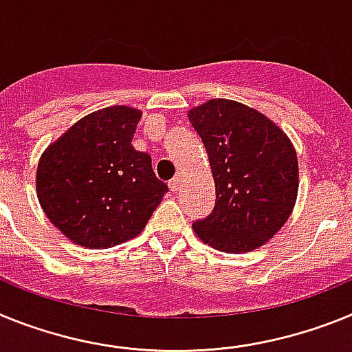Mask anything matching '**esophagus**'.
Masks as SVG:
<instances>
[{
	"label": "esophagus",
	"mask_w": 352,
	"mask_h": 352,
	"mask_svg": "<svg viewBox=\"0 0 352 352\" xmlns=\"http://www.w3.org/2000/svg\"><path fill=\"white\" fill-rule=\"evenodd\" d=\"M180 182H182V175H175L172 180H170V189H172L173 193H175V191H179Z\"/></svg>",
	"instance_id": "obj_1"
}]
</instances>
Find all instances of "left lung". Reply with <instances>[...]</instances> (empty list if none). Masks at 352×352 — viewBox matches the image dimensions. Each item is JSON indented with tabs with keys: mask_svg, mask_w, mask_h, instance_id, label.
I'll return each instance as SVG.
<instances>
[{
	"mask_svg": "<svg viewBox=\"0 0 352 352\" xmlns=\"http://www.w3.org/2000/svg\"><path fill=\"white\" fill-rule=\"evenodd\" d=\"M188 117L206 146L216 184V206L193 223L195 234L219 252L261 248L294 209V145L273 120L235 100L210 99L189 109Z\"/></svg>",
	"mask_w": 352,
	"mask_h": 352,
	"instance_id": "1",
	"label": "left lung"
}]
</instances>
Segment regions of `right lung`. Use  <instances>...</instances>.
<instances>
[{
	"mask_svg": "<svg viewBox=\"0 0 352 352\" xmlns=\"http://www.w3.org/2000/svg\"><path fill=\"white\" fill-rule=\"evenodd\" d=\"M142 111L109 106L47 146L36 168V197L49 221L72 243L102 250L145 228L168 186L152 159L131 145Z\"/></svg>",
	"mask_w": 352,
	"mask_h": 352,
	"instance_id": "1",
	"label": "right lung"
}]
</instances>
